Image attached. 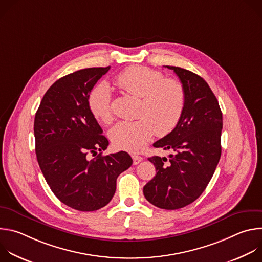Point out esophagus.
<instances>
[{"mask_svg":"<svg viewBox=\"0 0 262 262\" xmlns=\"http://www.w3.org/2000/svg\"><path fill=\"white\" fill-rule=\"evenodd\" d=\"M132 158H133V160H134V165H138L140 162L143 161V158L140 157V156H137V155L132 156Z\"/></svg>","mask_w":262,"mask_h":262,"instance_id":"obj_1","label":"esophagus"}]
</instances>
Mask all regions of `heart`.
Segmentation results:
<instances>
[{"instance_id": "b5f03b06", "label": "heart", "mask_w": 262, "mask_h": 262, "mask_svg": "<svg viewBox=\"0 0 262 262\" xmlns=\"http://www.w3.org/2000/svg\"><path fill=\"white\" fill-rule=\"evenodd\" d=\"M124 93L140 98L137 117L120 121L108 132L115 147L128 152H139L151 140L155 132L166 136L178 124L185 106V90L173 79H165L160 71L135 65L121 71L115 79ZM91 114L98 121L110 124L114 119L112 94L106 83L97 84L88 96Z\"/></svg>"}]
</instances>
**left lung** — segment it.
<instances>
[{
    "label": "left lung",
    "instance_id": "obj_1",
    "mask_svg": "<svg viewBox=\"0 0 262 262\" xmlns=\"http://www.w3.org/2000/svg\"><path fill=\"white\" fill-rule=\"evenodd\" d=\"M172 69L185 90V106L176 127L154 146L171 149L167 158L152 157L157 175L143 189L157 207L178 209L194 202L206 189L221 158L222 112L208 84L198 74L175 66Z\"/></svg>",
    "mask_w": 262,
    "mask_h": 262
}]
</instances>
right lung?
<instances>
[{
	"label": "right lung",
	"mask_w": 262,
	"mask_h": 262,
	"mask_svg": "<svg viewBox=\"0 0 262 262\" xmlns=\"http://www.w3.org/2000/svg\"><path fill=\"white\" fill-rule=\"evenodd\" d=\"M108 69L85 68L59 79L35 115V151L41 172L56 197L80 211L105 206L115 194L117 177L133 164L125 151L101 155L108 141L88 106L92 88ZM89 153L98 157L89 160Z\"/></svg>",
	"instance_id": "right-lung-1"
}]
</instances>
